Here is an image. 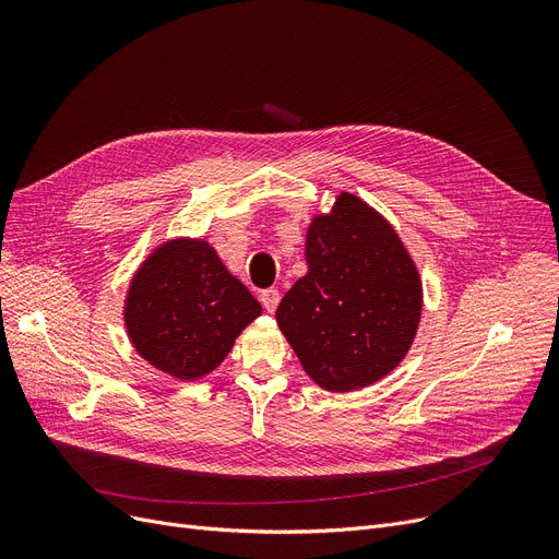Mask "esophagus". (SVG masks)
Instances as JSON below:
<instances>
[{"label": "esophagus", "mask_w": 559, "mask_h": 559, "mask_svg": "<svg viewBox=\"0 0 559 559\" xmlns=\"http://www.w3.org/2000/svg\"><path fill=\"white\" fill-rule=\"evenodd\" d=\"M278 301H281V292L278 289L270 287V289H262L260 292V304H262V308L267 310V312H274L278 308Z\"/></svg>", "instance_id": "obj_1"}]
</instances>
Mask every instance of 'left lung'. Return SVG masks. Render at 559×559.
<instances>
[{
    "label": "left lung",
    "instance_id": "left-lung-1",
    "mask_svg": "<svg viewBox=\"0 0 559 559\" xmlns=\"http://www.w3.org/2000/svg\"><path fill=\"white\" fill-rule=\"evenodd\" d=\"M308 274L283 297L276 321L306 373L329 392L367 388L413 346L421 283L396 230L342 192L331 215L312 219Z\"/></svg>",
    "mask_w": 559,
    "mask_h": 559
}]
</instances>
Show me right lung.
I'll return each mask as SVG.
<instances>
[{
    "label": "right lung",
    "mask_w": 559,
    "mask_h": 559,
    "mask_svg": "<svg viewBox=\"0 0 559 559\" xmlns=\"http://www.w3.org/2000/svg\"><path fill=\"white\" fill-rule=\"evenodd\" d=\"M262 308L209 242L174 240L144 260L129 287L127 331L156 369L194 380L228 356Z\"/></svg>",
    "instance_id": "1"
}]
</instances>
